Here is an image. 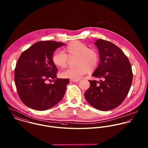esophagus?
Wrapping results in <instances>:
<instances>
[{"instance_id": "obj_1", "label": "esophagus", "mask_w": 148, "mask_h": 148, "mask_svg": "<svg viewBox=\"0 0 148 148\" xmlns=\"http://www.w3.org/2000/svg\"><path fill=\"white\" fill-rule=\"evenodd\" d=\"M71 82H78L80 80L79 79H71V80H70Z\"/></svg>"}]
</instances>
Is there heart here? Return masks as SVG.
Segmentation results:
<instances>
[{"label": "heart", "instance_id": "1", "mask_svg": "<svg viewBox=\"0 0 148 148\" xmlns=\"http://www.w3.org/2000/svg\"><path fill=\"white\" fill-rule=\"evenodd\" d=\"M76 57L74 67L69 68L63 71L62 77L65 78L79 79L89 71L94 70L98 66L99 56L98 52L85 43L78 40L70 42L63 52L56 51L52 56L53 63L60 69L67 67L69 58Z\"/></svg>", "mask_w": 148, "mask_h": 148}]
</instances>
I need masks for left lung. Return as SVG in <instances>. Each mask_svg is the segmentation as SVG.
<instances>
[{
    "mask_svg": "<svg viewBox=\"0 0 148 148\" xmlns=\"http://www.w3.org/2000/svg\"><path fill=\"white\" fill-rule=\"evenodd\" d=\"M94 43L98 49L100 62L92 76L101 80L89 81L90 86L85 98L94 108L108 111L117 108L126 97L133 79L132 67L123 52L113 43L99 39Z\"/></svg>",
    "mask_w": 148,
    "mask_h": 148,
    "instance_id": "8db88e82",
    "label": "left lung"
}]
</instances>
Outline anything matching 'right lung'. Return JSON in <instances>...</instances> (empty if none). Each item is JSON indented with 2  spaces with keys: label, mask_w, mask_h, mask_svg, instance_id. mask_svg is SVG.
Masks as SVG:
<instances>
[{
  "label": "right lung",
  "mask_w": 148,
  "mask_h": 148,
  "mask_svg": "<svg viewBox=\"0 0 148 148\" xmlns=\"http://www.w3.org/2000/svg\"><path fill=\"white\" fill-rule=\"evenodd\" d=\"M65 44L51 40L39 41L23 51L17 61L14 80L18 95L27 106L43 111L61 101L69 79L57 78L58 69L53 63L55 50ZM53 79V84L47 80Z\"/></svg>",
  "instance_id": "obj_1"
}]
</instances>
